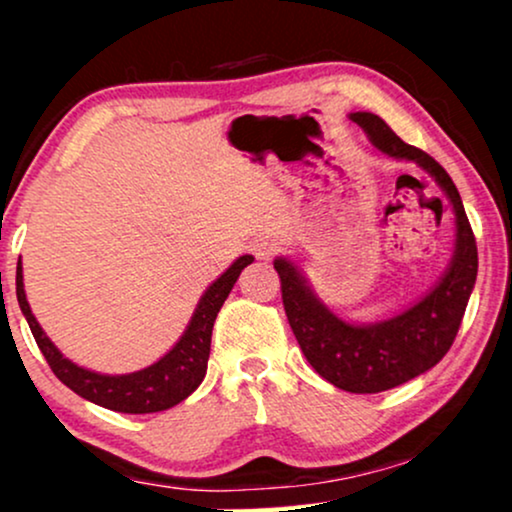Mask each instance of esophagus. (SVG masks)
<instances>
[{
    "mask_svg": "<svg viewBox=\"0 0 512 512\" xmlns=\"http://www.w3.org/2000/svg\"><path fill=\"white\" fill-rule=\"evenodd\" d=\"M251 251H254L256 258H263V261H268L270 256H275L277 242L270 240V237H256V240L251 242Z\"/></svg>",
    "mask_w": 512,
    "mask_h": 512,
    "instance_id": "obj_1",
    "label": "esophagus"
}]
</instances>
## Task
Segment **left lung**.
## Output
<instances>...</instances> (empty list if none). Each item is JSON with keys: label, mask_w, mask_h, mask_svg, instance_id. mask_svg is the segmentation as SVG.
<instances>
[{"label": "left lung", "mask_w": 512, "mask_h": 512, "mask_svg": "<svg viewBox=\"0 0 512 512\" xmlns=\"http://www.w3.org/2000/svg\"><path fill=\"white\" fill-rule=\"evenodd\" d=\"M349 118L361 125L375 149L389 158L412 160L429 172L450 200L457 226L454 256L440 282L417 305L366 326L335 317L314 296L298 265L275 258L286 317L310 366L333 387L352 394H377L426 373L452 347L478 275V247L464 202L443 165L417 146L405 144L380 116L356 111Z\"/></svg>", "instance_id": "left-lung-1"}]
</instances>
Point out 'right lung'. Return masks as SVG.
<instances>
[{
  "instance_id": "obj_1",
  "label": "right lung",
  "mask_w": 512,
  "mask_h": 512,
  "mask_svg": "<svg viewBox=\"0 0 512 512\" xmlns=\"http://www.w3.org/2000/svg\"><path fill=\"white\" fill-rule=\"evenodd\" d=\"M254 261V256H240L216 282L205 291L195 307L191 324L186 326L177 345L167 352L163 359L153 366L137 370L128 375H100L93 370L76 366L60 349L48 340L44 328L34 319L30 303L25 298L23 286V268L16 270V296L18 305L23 310L30 331L37 340L41 354L46 356L48 366L62 384H67L74 394H79L86 401L102 405V408L114 412H128V415H146V412H160L172 408L193 394L205 380L209 345H212V328L219 314L221 305L226 303L228 293L240 277V272Z\"/></svg>"
}]
</instances>
